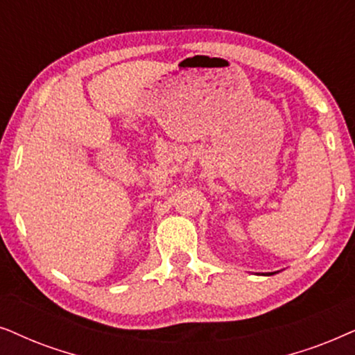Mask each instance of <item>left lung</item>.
I'll return each instance as SVG.
<instances>
[{
  "mask_svg": "<svg viewBox=\"0 0 355 355\" xmlns=\"http://www.w3.org/2000/svg\"><path fill=\"white\" fill-rule=\"evenodd\" d=\"M272 274H274V272H269V274H268V276H272Z\"/></svg>",
  "mask_w": 355,
  "mask_h": 355,
  "instance_id": "1",
  "label": "left lung"
}]
</instances>
